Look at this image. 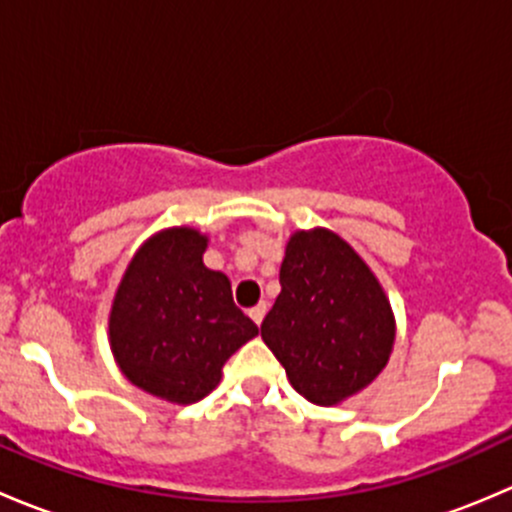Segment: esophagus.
<instances>
[{
  "instance_id": "esophagus-1",
  "label": "esophagus",
  "mask_w": 512,
  "mask_h": 512,
  "mask_svg": "<svg viewBox=\"0 0 512 512\" xmlns=\"http://www.w3.org/2000/svg\"><path fill=\"white\" fill-rule=\"evenodd\" d=\"M265 312H267V304L260 302V304H257V307H252L247 314H250V317H252V322L262 324V319H265Z\"/></svg>"
}]
</instances>
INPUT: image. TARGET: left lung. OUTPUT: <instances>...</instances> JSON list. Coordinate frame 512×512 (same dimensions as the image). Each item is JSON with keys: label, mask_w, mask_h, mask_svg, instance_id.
Masks as SVG:
<instances>
[{"label": "left lung", "mask_w": 512, "mask_h": 512, "mask_svg": "<svg viewBox=\"0 0 512 512\" xmlns=\"http://www.w3.org/2000/svg\"><path fill=\"white\" fill-rule=\"evenodd\" d=\"M280 285L260 329L294 391L337 406L366 389L389 364L396 319L359 252L327 227L292 232Z\"/></svg>", "instance_id": "obj_1"}]
</instances>
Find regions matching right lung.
Segmentation results:
<instances>
[{"instance_id": "add662e5", "label": "right lung", "mask_w": 512, "mask_h": 512, "mask_svg": "<svg viewBox=\"0 0 512 512\" xmlns=\"http://www.w3.org/2000/svg\"><path fill=\"white\" fill-rule=\"evenodd\" d=\"M208 235L188 225L148 237L128 262L108 314L121 374L146 394L188 406L223 379V366L260 334L232 302L230 280L208 270Z\"/></svg>"}]
</instances>
